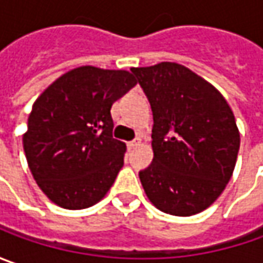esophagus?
<instances>
[{
  "label": "esophagus",
  "mask_w": 263,
  "mask_h": 263,
  "mask_svg": "<svg viewBox=\"0 0 263 263\" xmlns=\"http://www.w3.org/2000/svg\"><path fill=\"white\" fill-rule=\"evenodd\" d=\"M137 145H140V139H135V140L127 142V147H128V149H133V147H136Z\"/></svg>",
  "instance_id": "esophagus-1"
}]
</instances>
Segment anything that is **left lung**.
Wrapping results in <instances>:
<instances>
[{"label":"left lung","instance_id":"obj_1","mask_svg":"<svg viewBox=\"0 0 263 263\" xmlns=\"http://www.w3.org/2000/svg\"><path fill=\"white\" fill-rule=\"evenodd\" d=\"M152 108V164L139 173L162 212L190 217L211 206L236 167L240 135L227 101L176 63L132 68Z\"/></svg>","mask_w":263,"mask_h":263}]
</instances>
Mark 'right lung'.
<instances>
[{
	"label": "right lung",
	"mask_w": 263,
	"mask_h": 263,
	"mask_svg": "<svg viewBox=\"0 0 263 263\" xmlns=\"http://www.w3.org/2000/svg\"><path fill=\"white\" fill-rule=\"evenodd\" d=\"M136 79L124 70L79 67L36 99L23 135L29 168L55 205L83 209L105 196L124 165L111 106Z\"/></svg>",
	"instance_id": "obj_1"
}]
</instances>
